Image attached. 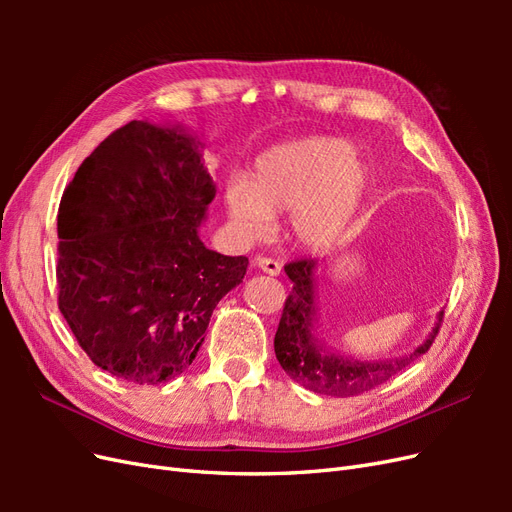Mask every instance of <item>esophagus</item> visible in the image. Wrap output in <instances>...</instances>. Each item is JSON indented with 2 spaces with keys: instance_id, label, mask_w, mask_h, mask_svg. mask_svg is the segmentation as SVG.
I'll return each instance as SVG.
<instances>
[{
  "instance_id": "esophagus-1",
  "label": "esophagus",
  "mask_w": 512,
  "mask_h": 512,
  "mask_svg": "<svg viewBox=\"0 0 512 512\" xmlns=\"http://www.w3.org/2000/svg\"><path fill=\"white\" fill-rule=\"evenodd\" d=\"M256 267H258L260 271H265L267 275H280V271H282L280 262L273 260V258H267V256H258V258H256Z\"/></svg>"
}]
</instances>
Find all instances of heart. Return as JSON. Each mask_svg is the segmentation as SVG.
Masks as SVG:
<instances>
[{
    "label": "heart",
    "mask_w": 512,
    "mask_h": 512,
    "mask_svg": "<svg viewBox=\"0 0 512 512\" xmlns=\"http://www.w3.org/2000/svg\"><path fill=\"white\" fill-rule=\"evenodd\" d=\"M367 185L369 168L348 141L307 136L260 153L250 179H228L224 203L245 237H267L273 215L290 211L292 237L309 250H327L344 235Z\"/></svg>",
    "instance_id": "heart-1"
}]
</instances>
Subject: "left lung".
Masks as SVG:
<instances>
[{
	"label": "left lung",
	"mask_w": 512,
	"mask_h": 512,
	"mask_svg": "<svg viewBox=\"0 0 512 512\" xmlns=\"http://www.w3.org/2000/svg\"><path fill=\"white\" fill-rule=\"evenodd\" d=\"M284 271L292 282V292L275 333V356L286 374L309 391L329 397H352L376 389L425 354L438 335L444 312L438 314L431 333L408 354L382 361H356L352 356L329 352L316 335V260L290 262Z\"/></svg>",
	"instance_id": "1"
}]
</instances>
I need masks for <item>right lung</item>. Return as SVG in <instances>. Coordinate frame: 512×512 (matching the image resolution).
<instances>
[{
    "mask_svg": "<svg viewBox=\"0 0 512 512\" xmlns=\"http://www.w3.org/2000/svg\"><path fill=\"white\" fill-rule=\"evenodd\" d=\"M203 143L130 121L76 170L57 213L59 312L100 369L136 384L183 374L245 256L198 237L215 198Z\"/></svg>",
    "mask_w": 512,
    "mask_h": 512,
    "instance_id": "1",
    "label": "right lung"
}]
</instances>
